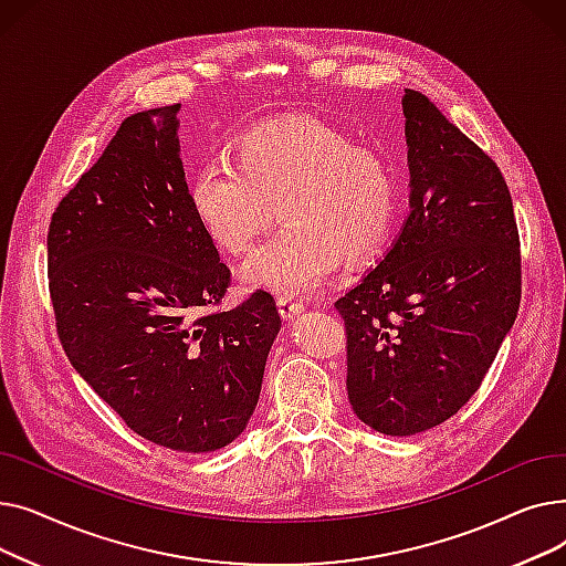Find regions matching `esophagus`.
<instances>
[{
    "mask_svg": "<svg viewBox=\"0 0 566 566\" xmlns=\"http://www.w3.org/2000/svg\"><path fill=\"white\" fill-rule=\"evenodd\" d=\"M277 307H280V314H282L284 321L298 318V316L305 312V305H303V303L291 301V298H280V301H277Z\"/></svg>",
    "mask_w": 566,
    "mask_h": 566,
    "instance_id": "obj_1",
    "label": "esophagus"
}]
</instances>
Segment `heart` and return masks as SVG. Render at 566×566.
Here are the masks:
<instances>
[{"mask_svg": "<svg viewBox=\"0 0 566 566\" xmlns=\"http://www.w3.org/2000/svg\"><path fill=\"white\" fill-rule=\"evenodd\" d=\"M188 197L203 233L229 254L250 252L277 203L284 227L241 271L245 286L277 295L318 289L344 259H376L399 213L388 158L312 116L248 128L233 142V167L201 165Z\"/></svg>", "mask_w": 566, "mask_h": 566, "instance_id": "1", "label": "heart"}]
</instances>
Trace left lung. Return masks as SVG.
Listing matches in <instances>:
<instances>
[{"instance_id": "8db88e82", "label": "left lung", "mask_w": 566, "mask_h": 566, "mask_svg": "<svg viewBox=\"0 0 566 566\" xmlns=\"http://www.w3.org/2000/svg\"><path fill=\"white\" fill-rule=\"evenodd\" d=\"M410 213L392 248L335 303L358 420L415 436L478 392L521 303L514 206L497 165L406 88Z\"/></svg>"}]
</instances>
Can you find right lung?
I'll use <instances>...</instances> for the list:
<instances>
[{"mask_svg":"<svg viewBox=\"0 0 566 566\" xmlns=\"http://www.w3.org/2000/svg\"><path fill=\"white\" fill-rule=\"evenodd\" d=\"M178 109L116 130L56 206L48 273L75 371L142 438L201 454L245 431L282 321L265 291L213 310L231 273L192 213Z\"/></svg>","mask_w":566,"mask_h":566,"instance_id":"1","label":"right lung"}]
</instances>
